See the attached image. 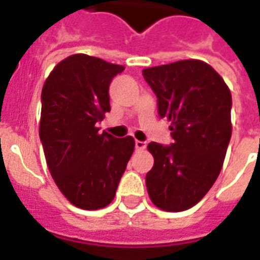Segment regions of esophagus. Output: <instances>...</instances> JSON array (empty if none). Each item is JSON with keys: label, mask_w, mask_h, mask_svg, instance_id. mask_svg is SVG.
Listing matches in <instances>:
<instances>
[{"label": "esophagus", "mask_w": 260, "mask_h": 260, "mask_svg": "<svg viewBox=\"0 0 260 260\" xmlns=\"http://www.w3.org/2000/svg\"><path fill=\"white\" fill-rule=\"evenodd\" d=\"M135 147L136 150H143V149H146V143L142 141H135Z\"/></svg>", "instance_id": "obj_1"}]
</instances>
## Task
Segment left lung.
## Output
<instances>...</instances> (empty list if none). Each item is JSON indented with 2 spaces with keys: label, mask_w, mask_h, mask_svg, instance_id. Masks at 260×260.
Returning <instances> with one entry per match:
<instances>
[{
  "label": "left lung",
  "mask_w": 260,
  "mask_h": 260,
  "mask_svg": "<svg viewBox=\"0 0 260 260\" xmlns=\"http://www.w3.org/2000/svg\"><path fill=\"white\" fill-rule=\"evenodd\" d=\"M157 96L158 115L171 121L174 142L147 145L154 157L147 193L166 212L191 209L206 195L223 167L231 139V91L201 59L142 71Z\"/></svg>",
  "instance_id": "left-lung-1"
}]
</instances>
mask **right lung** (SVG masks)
Returning a JSON list of instances; mask_svg holds the SVG:
<instances>
[{
    "mask_svg": "<svg viewBox=\"0 0 260 260\" xmlns=\"http://www.w3.org/2000/svg\"><path fill=\"white\" fill-rule=\"evenodd\" d=\"M122 65L74 54L54 67L42 90L39 135L50 174L74 206L111 203L135 149L132 136L114 138L96 126L110 111L108 87Z\"/></svg>",
    "mask_w": 260,
    "mask_h": 260,
    "instance_id": "1",
    "label": "right lung"
}]
</instances>
